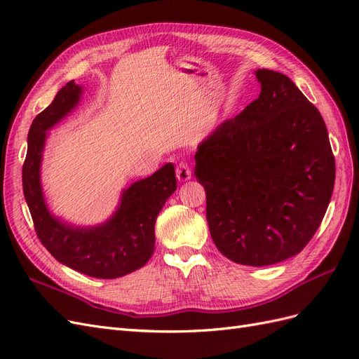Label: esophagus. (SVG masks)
Here are the masks:
<instances>
[{
  "label": "esophagus",
  "mask_w": 359,
  "mask_h": 359,
  "mask_svg": "<svg viewBox=\"0 0 359 359\" xmlns=\"http://www.w3.org/2000/svg\"><path fill=\"white\" fill-rule=\"evenodd\" d=\"M177 178H178V181H181V182L191 180V168L189 166V163L181 161L180 165L177 166Z\"/></svg>",
  "instance_id": "34e87169"
}]
</instances>
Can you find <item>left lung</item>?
Here are the masks:
<instances>
[{
    "instance_id": "1",
    "label": "left lung",
    "mask_w": 359,
    "mask_h": 359,
    "mask_svg": "<svg viewBox=\"0 0 359 359\" xmlns=\"http://www.w3.org/2000/svg\"><path fill=\"white\" fill-rule=\"evenodd\" d=\"M260 94L194 154L217 248L266 266L298 255L331 202L335 161L320 112L287 76L257 69Z\"/></svg>"
}]
</instances>
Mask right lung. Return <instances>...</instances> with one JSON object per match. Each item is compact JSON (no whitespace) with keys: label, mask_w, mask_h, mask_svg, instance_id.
I'll return each mask as SVG.
<instances>
[{"label":"right lung","mask_w":359,"mask_h":359,"mask_svg":"<svg viewBox=\"0 0 359 359\" xmlns=\"http://www.w3.org/2000/svg\"><path fill=\"white\" fill-rule=\"evenodd\" d=\"M81 85L70 81L32 121L22 168L24 196L37 236L60 264L94 278H118L142 268L154 253V224L177 190L175 168L168 163L153 175L123 189L115 211L103 223L79 226L49 210L41 186V161L49 130L79 106Z\"/></svg>","instance_id":"obj_1"}]
</instances>
